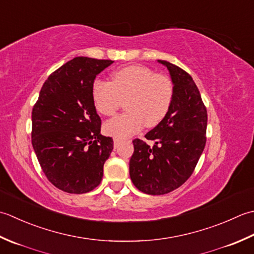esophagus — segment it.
I'll use <instances>...</instances> for the list:
<instances>
[{"label": "esophagus", "instance_id": "obj_1", "mask_svg": "<svg viewBox=\"0 0 254 254\" xmlns=\"http://www.w3.org/2000/svg\"><path fill=\"white\" fill-rule=\"evenodd\" d=\"M120 142H121V139L120 138H114V147L115 148H117L118 147V144H120Z\"/></svg>", "mask_w": 254, "mask_h": 254}]
</instances>
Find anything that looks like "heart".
Returning a JSON list of instances; mask_svg holds the SVG:
<instances>
[{
	"label": "heart",
	"mask_w": 254,
	"mask_h": 254,
	"mask_svg": "<svg viewBox=\"0 0 254 254\" xmlns=\"http://www.w3.org/2000/svg\"><path fill=\"white\" fill-rule=\"evenodd\" d=\"M173 95L169 76L138 64L115 71L111 82L95 80L92 85V100L102 115L114 116L126 101L127 112L104 126L106 133L116 138L131 136L144 124L150 128L158 126L168 115Z\"/></svg>",
	"instance_id": "obj_1"
}]
</instances>
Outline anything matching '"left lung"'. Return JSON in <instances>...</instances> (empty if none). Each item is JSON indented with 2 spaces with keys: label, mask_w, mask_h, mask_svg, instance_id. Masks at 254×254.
<instances>
[{
  "label": "left lung",
  "mask_w": 254,
  "mask_h": 254,
  "mask_svg": "<svg viewBox=\"0 0 254 254\" xmlns=\"http://www.w3.org/2000/svg\"><path fill=\"white\" fill-rule=\"evenodd\" d=\"M174 95L164 120L150 130L147 140L134 139L129 174L133 185L149 195L179 189L194 172L206 144L207 111L194 80L188 72L165 60Z\"/></svg>",
  "instance_id": "obj_1"
}]
</instances>
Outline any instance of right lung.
Listing matches in <instances>:
<instances>
[{"mask_svg":"<svg viewBox=\"0 0 254 254\" xmlns=\"http://www.w3.org/2000/svg\"><path fill=\"white\" fill-rule=\"evenodd\" d=\"M112 60L76 57L51 73L32 112V143L41 170L57 189L83 194L101 183L114 147L102 136L92 100L96 75Z\"/></svg>","mask_w":254,"mask_h":254,"instance_id":"add662e5","label":"right lung"}]
</instances>
